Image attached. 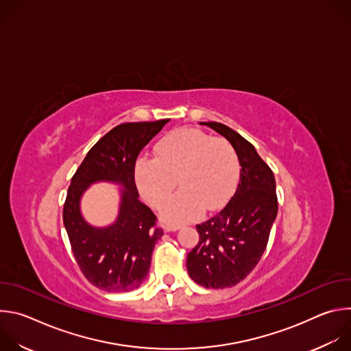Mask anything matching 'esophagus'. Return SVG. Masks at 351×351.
Masks as SVG:
<instances>
[{
  "label": "esophagus",
  "instance_id": "1",
  "mask_svg": "<svg viewBox=\"0 0 351 351\" xmlns=\"http://www.w3.org/2000/svg\"><path fill=\"white\" fill-rule=\"evenodd\" d=\"M164 229H165L167 232H175V230H179L180 226H178V225H165Z\"/></svg>",
  "mask_w": 351,
  "mask_h": 351
}]
</instances>
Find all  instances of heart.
<instances>
[{
  "label": "heart",
  "mask_w": 351,
  "mask_h": 351,
  "mask_svg": "<svg viewBox=\"0 0 351 351\" xmlns=\"http://www.w3.org/2000/svg\"><path fill=\"white\" fill-rule=\"evenodd\" d=\"M240 172L233 145L222 137L191 128L179 129L156 147V160L140 158L134 168L136 186L145 202L162 207L175 189L180 191L162 208L169 222H187L204 208L213 211L232 195Z\"/></svg>",
  "instance_id": "1"
}]
</instances>
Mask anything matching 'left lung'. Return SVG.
Masks as SVG:
<instances>
[{"mask_svg": "<svg viewBox=\"0 0 351 351\" xmlns=\"http://www.w3.org/2000/svg\"><path fill=\"white\" fill-rule=\"evenodd\" d=\"M202 123V122H199ZM236 149L240 179L225 208L197 225L199 240L187 254L189 276L206 289L241 282L258 264L278 215L276 183L252 143L218 122H203Z\"/></svg>", "mask_w": 351, "mask_h": 351, "instance_id": "left-lung-1", "label": "left lung"}]
</instances>
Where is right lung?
Masks as SVG:
<instances>
[{
    "label": "right lung",
    "instance_id": "obj_1",
    "mask_svg": "<svg viewBox=\"0 0 351 351\" xmlns=\"http://www.w3.org/2000/svg\"><path fill=\"white\" fill-rule=\"evenodd\" d=\"M169 119L122 123L99 138L77 168L68 189L64 225L80 271L95 287L130 291L148 275L156 243L164 232L157 217L138 199L134 165L141 149ZM112 182L120 189L117 219L107 227L88 224L81 214V197L91 184Z\"/></svg>",
    "mask_w": 351,
    "mask_h": 351
}]
</instances>
